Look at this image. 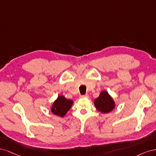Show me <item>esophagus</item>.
Wrapping results in <instances>:
<instances>
[{
  "instance_id": "1",
  "label": "esophagus",
  "mask_w": 156,
  "mask_h": 156,
  "mask_svg": "<svg viewBox=\"0 0 156 156\" xmlns=\"http://www.w3.org/2000/svg\"><path fill=\"white\" fill-rule=\"evenodd\" d=\"M88 94H84V95H81L80 96V98H88Z\"/></svg>"
}]
</instances>
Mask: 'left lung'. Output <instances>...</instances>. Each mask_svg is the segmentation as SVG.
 <instances>
[{"instance_id": "obj_1", "label": "left lung", "mask_w": 156, "mask_h": 156, "mask_svg": "<svg viewBox=\"0 0 156 156\" xmlns=\"http://www.w3.org/2000/svg\"><path fill=\"white\" fill-rule=\"evenodd\" d=\"M94 104L98 111L103 113H109L115 107L113 99L106 91L100 93L99 97L94 100Z\"/></svg>"}]
</instances>
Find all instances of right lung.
<instances>
[{
  "label": "right lung",
  "mask_w": 156,
  "mask_h": 156,
  "mask_svg": "<svg viewBox=\"0 0 156 156\" xmlns=\"http://www.w3.org/2000/svg\"><path fill=\"white\" fill-rule=\"evenodd\" d=\"M73 104V100L67 99L63 96H59L54 102L51 108V111L57 116L63 117L67 112L71 109Z\"/></svg>",
  "instance_id": "1"
}]
</instances>
